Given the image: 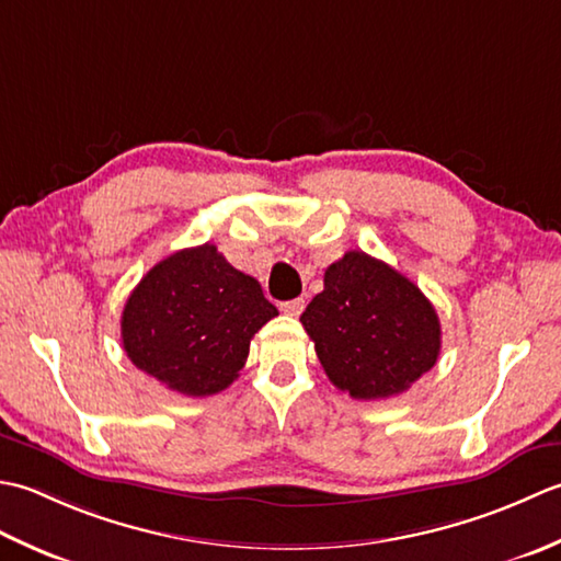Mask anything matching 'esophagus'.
Returning <instances> with one entry per match:
<instances>
[{
    "label": "esophagus",
    "mask_w": 561,
    "mask_h": 561,
    "mask_svg": "<svg viewBox=\"0 0 561 561\" xmlns=\"http://www.w3.org/2000/svg\"><path fill=\"white\" fill-rule=\"evenodd\" d=\"M305 310V300L302 297H297V300H288V302H280V312L290 314V317H300Z\"/></svg>",
    "instance_id": "obj_1"
}]
</instances>
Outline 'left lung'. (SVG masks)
Returning <instances> with one entry per match:
<instances>
[{"mask_svg": "<svg viewBox=\"0 0 561 561\" xmlns=\"http://www.w3.org/2000/svg\"><path fill=\"white\" fill-rule=\"evenodd\" d=\"M300 322L329 380L353 399L407 392L440 353V322L428 297L365 251H346L324 273Z\"/></svg>", "mask_w": 561, "mask_h": 561, "instance_id": "1", "label": "left lung"}]
</instances>
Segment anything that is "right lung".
<instances>
[{
  "label": "right lung",
  "instance_id": "obj_1",
  "mask_svg": "<svg viewBox=\"0 0 561 561\" xmlns=\"http://www.w3.org/2000/svg\"><path fill=\"white\" fill-rule=\"evenodd\" d=\"M278 314L256 278L215 244L181 249L145 273L123 307V348L169 390L208 397L230 387L249 344Z\"/></svg>",
  "mask_w": 561,
  "mask_h": 561
}]
</instances>
